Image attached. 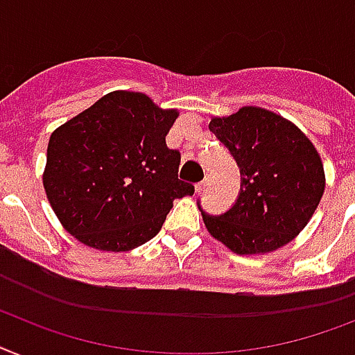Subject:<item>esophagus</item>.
Wrapping results in <instances>:
<instances>
[{
	"label": "esophagus",
	"instance_id": "obj_1",
	"mask_svg": "<svg viewBox=\"0 0 355 355\" xmlns=\"http://www.w3.org/2000/svg\"><path fill=\"white\" fill-rule=\"evenodd\" d=\"M207 186V178H206V180H202V182H197V184H195V191H197V193H202L204 191V187H206Z\"/></svg>",
	"mask_w": 355,
	"mask_h": 355
}]
</instances>
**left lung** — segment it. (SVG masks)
<instances>
[{
  "label": "left lung",
  "mask_w": 355,
  "mask_h": 355,
  "mask_svg": "<svg viewBox=\"0 0 355 355\" xmlns=\"http://www.w3.org/2000/svg\"><path fill=\"white\" fill-rule=\"evenodd\" d=\"M209 131L241 168V193L230 211H202L206 230L237 255H262L292 243L318 209L324 168L318 149L281 114L246 105L213 116Z\"/></svg>",
  "instance_id": "1"
}]
</instances>
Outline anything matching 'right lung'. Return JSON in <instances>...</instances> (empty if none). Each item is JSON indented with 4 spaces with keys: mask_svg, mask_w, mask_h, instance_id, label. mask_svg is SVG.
<instances>
[{
    "mask_svg": "<svg viewBox=\"0 0 355 355\" xmlns=\"http://www.w3.org/2000/svg\"><path fill=\"white\" fill-rule=\"evenodd\" d=\"M177 118L144 93L112 91L54 129L43 187L74 239L129 252L160 232L175 198L193 195L178 178L180 153L166 146Z\"/></svg>",
    "mask_w": 355,
    "mask_h": 355,
    "instance_id": "add662e5",
    "label": "right lung"
}]
</instances>
